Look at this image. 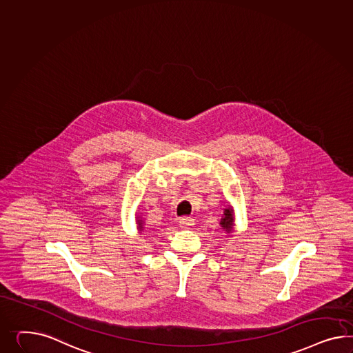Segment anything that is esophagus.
<instances>
[{"mask_svg":"<svg viewBox=\"0 0 353 353\" xmlns=\"http://www.w3.org/2000/svg\"><path fill=\"white\" fill-rule=\"evenodd\" d=\"M192 225H194V219L190 217H182L180 219V228L182 229H190Z\"/></svg>","mask_w":353,"mask_h":353,"instance_id":"obj_1","label":"esophagus"}]
</instances>
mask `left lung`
<instances>
[{"instance_id": "obj_1", "label": "left lung", "mask_w": 353, "mask_h": 353, "mask_svg": "<svg viewBox=\"0 0 353 353\" xmlns=\"http://www.w3.org/2000/svg\"><path fill=\"white\" fill-rule=\"evenodd\" d=\"M219 225L226 232H231L232 231V228H234V216H232V210L230 207H228L225 212H223V216L221 219Z\"/></svg>"}]
</instances>
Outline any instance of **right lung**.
<instances>
[{
	"label": "right lung",
	"instance_id": "add662e5",
	"mask_svg": "<svg viewBox=\"0 0 353 353\" xmlns=\"http://www.w3.org/2000/svg\"><path fill=\"white\" fill-rule=\"evenodd\" d=\"M137 223H139V230L141 231V230H143V221H140V219H139V221H137Z\"/></svg>",
	"mask_w": 353,
	"mask_h": 353
}]
</instances>
